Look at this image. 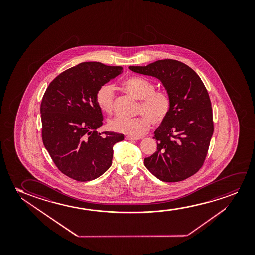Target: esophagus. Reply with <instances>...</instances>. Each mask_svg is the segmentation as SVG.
<instances>
[{
	"instance_id": "1",
	"label": "esophagus",
	"mask_w": 255,
	"mask_h": 255,
	"mask_svg": "<svg viewBox=\"0 0 255 255\" xmlns=\"http://www.w3.org/2000/svg\"><path fill=\"white\" fill-rule=\"evenodd\" d=\"M126 138L129 141H135V140H139V138H136V137H133V136H126Z\"/></svg>"
}]
</instances>
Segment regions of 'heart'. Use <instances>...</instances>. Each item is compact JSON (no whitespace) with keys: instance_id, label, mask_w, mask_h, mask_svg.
I'll use <instances>...</instances> for the list:
<instances>
[{"instance_id":"heart-1","label":"heart","mask_w":255,"mask_h":255,"mask_svg":"<svg viewBox=\"0 0 255 255\" xmlns=\"http://www.w3.org/2000/svg\"><path fill=\"white\" fill-rule=\"evenodd\" d=\"M122 88L127 94L140 100L137 112L143 116L127 119L117 116L108 123L109 129L124 133L133 137L143 136L150 129V122L158 125L166 119L171 110V100L166 93L155 91L150 81L139 77L127 78L122 83ZM114 101V89L111 84L98 88L96 102L98 108L105 113H112Z\"/></svg>"}]
</instances>
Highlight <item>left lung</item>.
I'll return each instance as SVG.
<instances>
[{
	"mask_svg": "<svg viewBox=\"0 0 255 255\" xmlns=\"http://www.w3.org/2000/svg\"><path fill=\"white\" fill-rule=\"evenodd\" d=\"M129 68L156 77L171 100L169 114L154 132L157 151L144 158L145 167L164 182L181 181L195 174L213 134L211 101L200 77L185 63L172 59Z\"/></svg>",
	"mask_w": 255,
	"mask_h": 255,
	"instance_id": "left-lung-1",
	"label": "left lung"
}]
</instances>
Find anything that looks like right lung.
I'll return each mask as SVG.
<instances>
[{"mask_svg":"<svg viewBox=\"0 0 255 255\" xmlns=\"http://www.w3.org/2000/svg\"><path fill=\"white\" fill-rule=\"evenodd\" d=\"M121 66L79 63L63 71L47 88L41 104L42 142L56 167L77 181H91L111 167L113 146L125 138L98 133L103 115L98 88L122 73Z\"/></svg>","mask_w":255,"mask_h":255,"instance_id":"add662e5","label":"right lung"}]
</instances>
